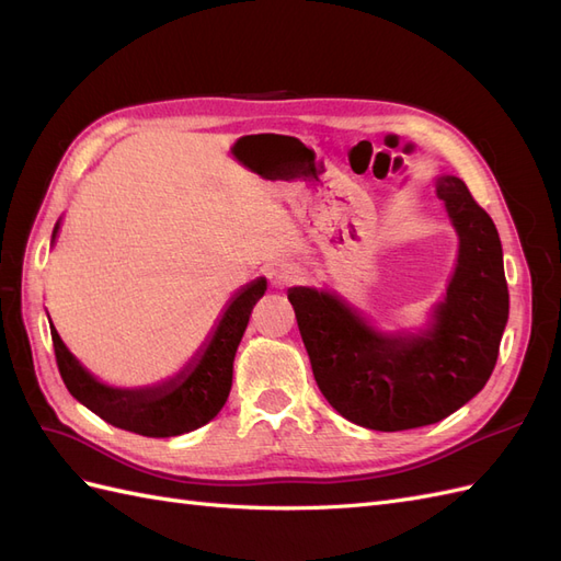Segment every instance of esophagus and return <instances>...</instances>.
<instances>
[{"instance_id":"obj_1","label":"esophagus","mask_w":561,"mask_h":561,"mask_svg":"<svg viewBox=\"0 0 561 561\" xmlns=\"http://www.w3.org/2000/svg\"><path fill=\"white\" fill-rule=\"evenodd\" d=\"M268 278L276 287H285V285L297 283L301 278V271L295 264H276L274 268H271Z\"/></svg>"}]
</instances>
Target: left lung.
<instances>
[{"label":"left lung","instance_id":"left-lung-1","mask_svg":"<svg viewBox=\"0 0 561 561\" xmlns=\"http://www.w3.org/2000/svg\"><path fill=\"white\" fill-rule=\"evenodd\" d=\"M435 192L458 231V264L428 332L386 336L330 293L293 287L287 295L320 393L371 431L443 421L478 396L496 367L507 322L499 231L463 180L437 178Z\"/></svg>","mask_w":561,"mask_h":561}]
</instances>
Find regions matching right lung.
<instances>
[{
	"label": "right lung",
	"instance_id": "obj_1",
	"mask_svg": "<svg viewBox=\"0 0 561 561\" xmlns=\"http://www.w3.org/2000/svg\"><path fill=\"white\" fill-rule=\"evenodd\" d=\"M58 225L54 229V239ZM266 280L260 278L233 297L229 309L203 351L196 365L186 367L182 375L157 388L122 390L95 381L67 351L50 322L56 363L67 390L93 414L116 428L138 433L145 437H173L206 426L222 410L233 377V355L241 344L254 304L262 299Z\"/></svg>",
	"mask_w": 561,
	"mask_h": 561
}]
</instances>
